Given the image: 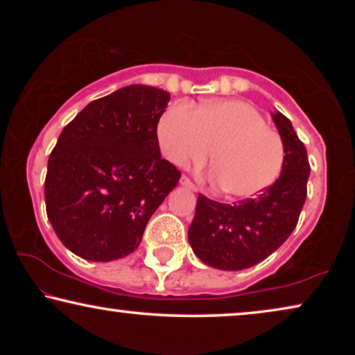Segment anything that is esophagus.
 <instances>
[{"label": "esophagus", "mask_w": 355, "mask_h": 355, "mask_svg": "<svg viewBox=\"0 0 355 355\" xmlns=\"http://www.w3.org/2000/svg\"><path fill=\"white\" fill-rule=\"evenodd\" d=\"M179 182H181V186H182V187H187V189H191V191H193V192H197V187H196V186H193V184H192V181H191V179H189V178H186V176H182V178H181V181H179Z\"/></svg>", "instance_id": "obj_1"}]
</instances>
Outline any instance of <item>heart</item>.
Listing matches in <instances>:
<instances>
[{
  "instance_id": "heart-1",
  "label": "heart",
  "mask_w": 355,
  "mask_h": 355,
  "mask_svg": "<svg viewBox=\"0 0 355 355\" xmlns=\"http://www.w3.org/2000/svg\"><path fill=\"white\" fill-rule=\"evenodd\" d=\"M157 135L163 153L178 166L210 158V181L232 200H249L278 181L286 147L254 106L241 100H207L200 110L171 105L162 114Z\"/></svg>"
}]
</instances>
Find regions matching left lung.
<instances>
[{
    "mask_svg": "<svg viewBox=\"0 0 355 355\" xmlns=\"http://www.w3.org/2000/svg\"><path fill=\"white\" fill-rule=\"evenodd\" d=\"M286 147L281 176L259 197L226 205L198 193L189 244L203 263L216 270L250 268L273 254L297 225L307 197V150L291 121L271 113Z\"/></svg>",
    "mask_w": 355,
    "mask_h": 355,
    "instance_id": "left-lung-1",
    "label": "left lung"
}]
</instances>
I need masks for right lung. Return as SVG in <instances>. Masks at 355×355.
<instances>
[{"mask_svg":"<svg viewBox=\"0 0 355 355\" xmlns=\"http://www.w3.org/2000/svg\"><path fill=\"white\" fill-rule=\"evenodd\" d=\"M171 96L144 84L90 101L48 159L46 215L60 241L90 261L132 254L181 173L162 158L157 125Z\"/></svg>","mask_w":355,"mask_h":355,"instance_id":"1","label":"right lung"}]
</instances>
